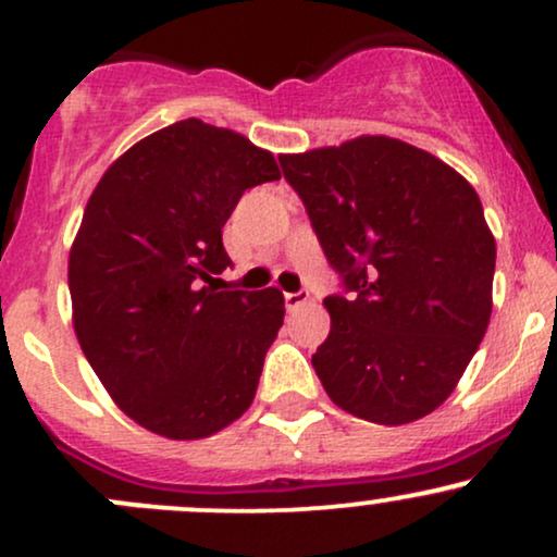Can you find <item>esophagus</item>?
<instances>
[{
    "label": "esophagus",
    "mask_w": 557,
    "mask_h": 557,
    "mask_svg": "<svg viewBox=\"0 0 557 557\" xmlns=\"http://www.w3.org/2000/svg\"><path fill=\"white\" fill-rule=\"evenodd\" d=\"M311 304V293L309 290H298V293H285V306L287 311H296L300 306Z\"/></svg>",
    "instance_id": "esophagus-1"
}]
</instances>
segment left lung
<instances>
[{
    "instance_id": "left-lung-1",
    "label": "left lung",
    "mask_w": 557,
    "mask_h": 557,
    "mask_svg": "<svg viewBox=\"0 0 557 557\" xmlns=\"http://www.w3.org/2000/svg\"><path fill=\"white\" fill-rule=\"evenodd\" d=\"M285 181L345 296L311 356L335 406L398 426L443 406L492 314L495 238L476 190L430 151L387 136L283 154Z\"/></svg>"
}]
</instances>
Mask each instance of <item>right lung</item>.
Instances as JSON below:
<instances>
[{
	"label": "right lung",
	"instance_id": "right-lung-1",
	"mask_svg": "<svg viewBox=\"0 0 557 557\" xmlns=\"http://www.w3.org/2000/svg\"><path fill=\"white\" fill-rule=\"evenodd\" d=\"M280 181L270 151L188 117L101 175L70 248L73 327L112 400L144 430L201 440L257 395L285 298L216 290L222 227L243 190Z\"/></svg>",
	"mask_w": 557,
	"mask_h": 557
}]
</instances>
